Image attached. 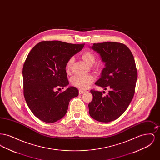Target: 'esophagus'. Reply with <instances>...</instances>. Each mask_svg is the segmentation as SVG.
I'll return each instance as SVG.
<instances>
[{
    "label": "esophagus",
    "mask_w": 160,
    "mask_h": 160,
    "mask_svg": "<svg viewBox=\"0 0 160 160\" xmlns=\"http://www.w3.org/2000/svg\"><path fill=\"white\" fill-rule=\"evenodd\" d=\"M84 92H85L84 91H83L82 89H79V94H82V93H83Z\"/></svg>",
    "instance_id": "esophagus-1"
}]
</instances>
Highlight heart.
Segmentation results:
<instances>
[{"label":"heart","mask_w":160,"mask_h":160,"mask_svg":"<svg viewBox=\"0 0 160 160\" xmlns=\"http://www.w3.org/2000/svg\"><path fill=\"white\" fill-rule=\"evenodd\" d=\"M82 58L89 65H92L94 63L96 60V57L95 54L91 51L87 50L84 52L82 54ZM74 62V58L73 57L70 58L67 63V68L69 69L71 68L73 63ZM95 68L98 69V67L95 66ZM94 77L91 74L88 75H76L73 77L71 79V83L77 88H78L81 89H86L89 87L91 84L93 82Z\"/></svg>","instance_id":"heart-1"}]
</instances>
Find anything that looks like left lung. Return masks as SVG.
<instances>
[{
    "label": "left lung",
    "mask_w": 160,
    "mask_h": 160,
    "mask_svg": "<svg viewBox=\"0 0 160 160\" xmlns=\"http://www.w3.org/2000/svg\"><path fill=\"white\" fill-rule=\"evenodd\" d=\"M91 48L106 63L95 84L109 91L104 95L91 90L93 99L88 105L89 114L97 121L111 122L124 113L133 98L137 79L136 63L129 48L122 43L105 42L93 44Z\"/></svg>",
    "instance_id": "1"
}]
</instances>
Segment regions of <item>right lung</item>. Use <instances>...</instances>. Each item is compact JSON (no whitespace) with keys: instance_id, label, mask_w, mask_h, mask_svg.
<instances>
[{"instance_id":"add662e5","label":"right lung","mask_w":160,"mask_h":160,"mask_svg":"<svg viewBox=\"0 0 160 160\" xmlns=\"http://www.w3.org/2000/svg\"><path fill=\"white\" fill-rule=\"evenodd\" d=\"M84 46L43 41L28 54L23 65V94L31 112L41 121L60 120L67 113L70 99L78 96L73 86L62 92L55 89L68 84L67 63Z\"/></svg>"}]
</instances>
